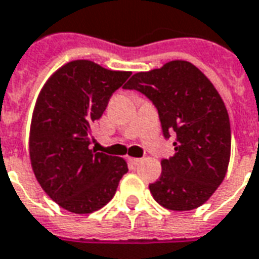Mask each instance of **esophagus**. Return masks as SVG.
<instances>
[{"mask_svg": "<svg viewBox=\"0 0 259 259\" xmlns=\"http://www.w3.org/2000/svg\"><path fill=\"white\" fill-rule=\"evenodd\" d=\"M141 160H143V159H140V158H129V162L132 164H139V163H141Z\"/></svg>", "mask_w": 259, "mask_h": 259, "instance_id": "34e87169", "label": "esophagus"}]
</instances>
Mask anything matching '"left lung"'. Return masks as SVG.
<instances>
[{
	"mask_svg": "<svg viewBox=\"0 0 259 259\" xmlns=\"http://www.w3.org/2000/svg\"><path fill=\"white\" fill-rule=\"evenodd\" d=\"M123 88L154 103L164 137L176 133V154L160 162V177L149 184L154 199L174 211L202 206L224 181L231 159L229 115L217 89L185 60L136 72Z\"/></svg>",
	"mask_w": 259,
	"mask_h": 259,
	"instance_id": "8db88e82",
	"label": "left lung"
}]
</instances>
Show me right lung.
I'll list each match as a JSON object with an SVG mask.
<instances>
[{
    "label": "right lung",
    "instance_id": "right-lung-1",
    "mask_svg": "<svg viewBox=\"0 0 259 259\" xmlns=\"http://www.w3.org/2000/svg\"><path fill=\"white\" fill-rule=\"evenodd\" d=\"M130 71L107 70L91 60H72L42 86L32 111L28 151L35 178L67 211L89 214L114 198L127 163L91 149L92 124Z\"/></svg>",
    "mask_w": 259,
    "mask_h": 259
}]
</instances>
